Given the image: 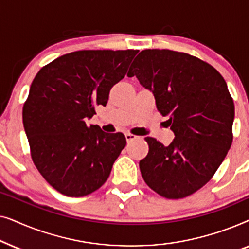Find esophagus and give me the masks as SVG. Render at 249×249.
<instances>
[{"mask_svg": "<svg viewBox=\"0 0 249 249\" xmlns=\"http://www.w3.org/2000/svg\"><path fill=\"white\" fill-rule=\"evenodd\" d=\"M137 138H138V136H135L132 134H125V139H127L128 142L135 141V139H137Z\"/></svg>", "mask_w": 249, "mask_h": 249, "instance_id": "1", "label": "esophagus"}]
</instances>
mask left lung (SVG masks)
Returning <instances> with one entry per match:
<instances>
[{
  "label": "left lung",
  "mask_w": 249,
  "mask_h": 249,
  "mask_svg": "<svg viewBox=\"0 0 249 249\" xmlns=\"http://www.w3.org/2000/svg\"><path fill=\"white\" fill-rule=\"evenodd\" d=\"M128 76L152 91L175 134L169 146L145 138L142 178L165 198L192 195L212 179L232 144L234 105L226 80L198 57L156 49L142 51Z\"/></svg>",
  "instance_id": "obj_1"
}]
</instances>
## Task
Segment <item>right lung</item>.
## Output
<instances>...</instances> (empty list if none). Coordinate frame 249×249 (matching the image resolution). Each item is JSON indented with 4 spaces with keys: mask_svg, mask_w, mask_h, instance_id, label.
Returning <instances> with one entry per match:
<instances>
[{
    "mask_svg": "<svg viewBox=\"0 0 249 249\" xmlns=\"http://www.w3.org/2000/svg\"><path fill=\"white\" fill-rule=\"evenodd\" d=\"M137 50L77 51L38 71L23 104L30 154L43 178L57 192L83 197L107 181L125 146L121 132L86 124L105 107L111 88L127 73Z\"/></svg>",
    "mask_w": 249,
    "mask_h": 249,
    "instance_id": "right-lung-1",
    "label": "right lung"
}]
</instances>
